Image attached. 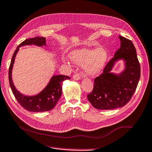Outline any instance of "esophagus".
<instances>
[{
  "label": "esophagus",
  "instance_id": "1",
  "mask_svg": "<svg viewBox=\"0 0 152 152\" xmlns=\"http://www.w3.org/2000/svg\"><path fill=\"white\" fill-rule=\"evenodd\" d=\"M80 75H79V74H75V75H73V79L74 80H78L80 79Z\"/></svg>",
  "mask_w": 152,
  "mask_h": 152
}]
</instances>
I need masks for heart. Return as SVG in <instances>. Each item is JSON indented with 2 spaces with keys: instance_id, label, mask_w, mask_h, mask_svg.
Returning a JSON list of instances; mask_svg holds the SVG:
<instances>
[{
  "instance_id": "1",
  "label": "heart",
  "mask_w": 152,
  "mask_h": 152,
  "mask_svg": "<svg viewBox=\"0 0 152 152\" xmlns=\"http://www.w3.org/2000/svg\"><path fill=\"white\" fill-rule=\"evenodd\" d=\"M107 52L104 48H81L70 54V59L76 64L84 66L89 75L99 73L105 66L107 59Z\"/></svg>"
}]
</instances>
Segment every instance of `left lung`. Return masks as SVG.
I'll list each match as a JSON object with an SVG mask.
<instances>
[{
	"label": "left lung",
	"mask_w": 152,
	"mask_h": 152,
	"mask_svg": "<svg viewBox=\"0 0 152 152\" xmlns=\"http://www.w3.org/2000/svg\"><path fill=\"white\" fill-rule=\"evenodd\" d=\"M119 38L121 48L105 65L102 75L94 79L93 89L87 95L90 103L98 109L109 110L124 106L132 99L140 79V63L132 41L122 36ZM121 58L126 62L125 70L119 75L111 73L114 63Z\"/></svg>",
	"instance_id": "left-lung-1"
}]
</instances>
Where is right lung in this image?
Returning a JSON list of instances; mask_svg holds the SVG:
<instances>
[{
	"mask_svg": "<svg viewBox=\"0 0 152 152\" xmlns=\"http://www.w3.org/2000/svg\"><path fill=\"white\" fill-rule=\"evenodd\" d=\"M46 39L43 37H36L28 39L22 42L14 52L9 67V82L14 96L20 105L26 110L31 112H44L48 111L55 107L62 93V82L64 80L70 79L67 76L58 75L53 76L50 82L43 91L40 93L33 96H26L20 94L17 91L12 82V70L16 54L19 50V48L23 45L34 44L38 46L45 45Z\"/></svg>",
	"mask_w": 152,
	"mask_h": 152,
	"instance_id": "obj_1",
	"label": "right lung"
}]
</instances>
